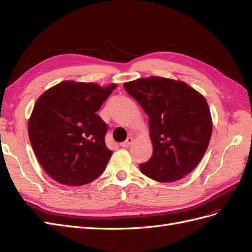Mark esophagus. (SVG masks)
<instances>
[{"label": "esophagus", "instance_id": "obj_1", "mask_svg": "<svg viewBox=\"0 0 252 252\" xmlns=\"http://www.w3.org/2000/svg\"><path fill=\"white\" fill-rule=\"evenodd\" d=\"M132 143H133V138H131V136H129V138H127V140L125 142L121 143V146L122 147H129Z\"/></svg>", "mask_w": 252, "mask_h": 252}]
</instances>
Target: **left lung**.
<instances>
[{
	"label": "left lung",
	"instance_id": "left-lung-1",
	"mask_svg": "<svg viewBox=\"0 0 252 252\" xmlns=\"http://www.w3.org/2000/svg\"><path fill=\"white\" fill-rule=\"evenodd\" d=\"M148 116L154 154L140 164L146 177L168 183L183 179L200 163L212 132L205 97L185 82L161 77L124 83Z\"/></svg>",
	"mask_w": 252,
	"mask_h": 252
}]
</instances>
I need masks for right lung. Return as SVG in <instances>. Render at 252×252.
<instances>
[{
  "instance_id": "add662e5",
  "label": "right lung",
  "mask_w": 252,
  "mask_h": 252,
  "mask_svg": "<svg viewBox=\"0 0 252 252\" xmlns=\"http://www.w3.org/2000/svg\"><path fill=\"white\" fill-rule=\"evenodd\" d=\"M116 87L65 81L37 98L29 140L45 172L60 184H88L107 166L112 155L105 143L107 125L95 112Z\"/></svg>"
}]
</instances>
